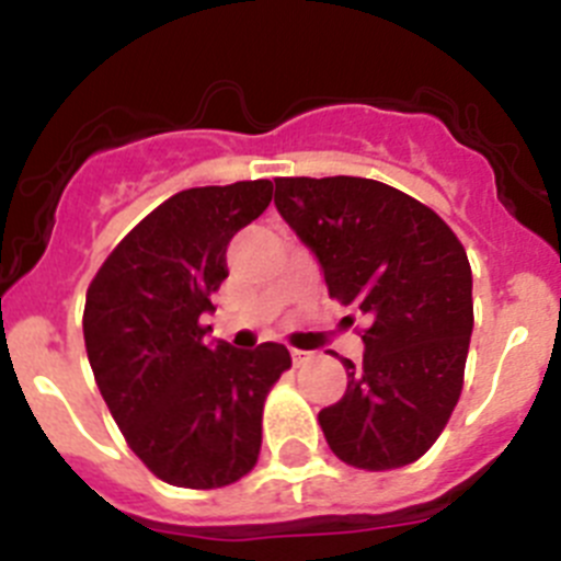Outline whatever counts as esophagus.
<instances>
[{
    "instance_id": "esophagus-1",
    "label": "esophagus",
    "mask_w": 561,
    "mask_h": 561,
    "mask_svg": "<svg viewBox=\"0 0 561 561\" xmlns=\"http://www.w3.org/2000/svg\"><path fill=\"white\" fill-rule=\"evenodd\" d=\"M289 354H291V362H295V365H304V362L311 356L309 351H300V348H291Z\"/></svg>"
}]
</instances>
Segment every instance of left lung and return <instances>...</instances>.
Instances as JSON below:
<instances>
[{
  "instance_id": "1",
  "label": "left lung",
  "mask_w": 561,
  "mask_h": 561,
  "mask_svg": "<svg viewBox=\"0 0 561 561\" xmlns=\"http://www.w3.org/2000/svg\"><path fill=\"white\" fill-rule=\"evenodd\" d=\"M275 207L323 266L329 295L368 317L362 365L320 410L342 463L399 469L433 447L463 390L472 266L438 213L362 176H277Z\"/></svg>"
}]
</instances>
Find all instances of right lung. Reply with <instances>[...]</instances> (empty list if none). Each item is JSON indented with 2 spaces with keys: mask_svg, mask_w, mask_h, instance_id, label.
<instances>
[{
  "mask_svg": "<svg viewBox=\"0 0 561 561\" xmlns=\"http://www.w3.org/2000/svg\"><path fill=\"white\" fill-rule=\"evenodd\" d=\"M272 202V182L187 187L108 252L87 289L83 342L131 453L180 489L252 472L272 385L291 368L277 342L210 348L202 311L227 277V244Z\"/></svg>",
  "mask_w": 561,
  "mask_h": 561,
  "instance_id": "1",
  "label": "right lung"
}]
</instances>
